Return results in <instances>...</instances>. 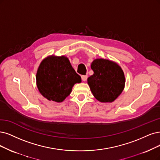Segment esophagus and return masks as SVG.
Here are the masks:
<instances>
[{"label":"esophagus","mask_w":160,"mask_h":160,"mask_svg":"<svg viewBox=\"0 0 160 160\" xmlns=\"http://www.w3.org/2000/svg\"><path fill=\"white\" fill-rule=\"evenodd\" d=\"M87 78H88V76L87 75H83L82 76V80H83L84 82H86L87 80Z\"/></svg>","instance_id":"obj_1"}]
</instances>
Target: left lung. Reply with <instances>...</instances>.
Wrapping results in <instances>:
<instances>
[{"label": "left lung", "mask_w": 160, "mask_h": 160, "mask_svg": "<svg viewBox=\"0 0 160 160\" xmlns=\"http://www.w3.org/2000/svg\"><path fill=\"white\" fill-rule=\"evenodd\" d=\"M93 74L88 78L93 96L102 103H111L122 92L125 77L121 67L108 59L96 58L91 64Z\"/></svg>", "instance_id": "left-lung-1"}]
</instances>
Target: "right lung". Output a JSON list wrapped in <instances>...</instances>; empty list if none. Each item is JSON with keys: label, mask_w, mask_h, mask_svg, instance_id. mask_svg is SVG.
<instances>
[{"label": "right lung", "mask_w": 160, "mask_h": 160, "mask_svg": "<svg viewBox=\"0 0 160 160\" xmlns=\"http://www.w3.org/2000/svg\"><path fill=\"white\" fill-rule=\"evenodd\" d=\"M82 82L68 58L64 55H51L44 58L38 67L36 84L40 93L49 101L63 102L72 87Z\"/></svg>", "instance_id": "1"}]
</instances>
